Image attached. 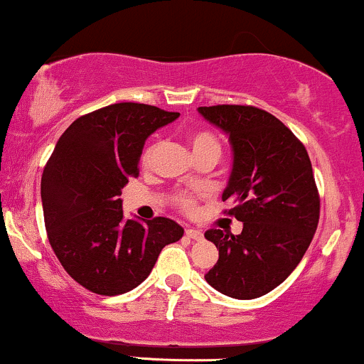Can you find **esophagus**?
I'll return each instance as SVG.
<instances>
[{
  "instance_id": "obj_1",
  "label": "esophagus",
  "mask_w": 364,
  "mask_h": 364,
  "mask_svg": "<svg viewBox=\"0 0 364 364\" xmlns=\"http://www.w3.org/2000/svg\"><path fill=\"white\" fill-rule=\"evenodd\" d=\"M186 235L193 240H201L203 239V232L196 230V228H186Z\"/></svg>"
}]
</instances>
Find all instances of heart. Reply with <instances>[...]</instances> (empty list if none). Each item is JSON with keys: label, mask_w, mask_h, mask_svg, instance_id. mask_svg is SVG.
<instances>
[{"label": "heart", "mask_w": 364, "mask_h": 364, "mask_svg": "<svg viewBox=\"0 0 364 364\" xmlns=\"http://www.w3.org/2000/svg\"><path fill=\"white\" fill-rule=\"evenodd\" d=\"M189 142H191V146H193L194 154L201 153V151H206V149H216L220 153L218 139H216L211 132H208V130H194V132H191ZM158 148H160V142H158V139H153V141H149L148 144H146V148L141 154L142 165L148 166L149 163L153 161ZM175 204H177L178 208H182L183 211H191L196 204V198L191 193H178V194H175Z\"/></svg>", "instance_id": "b5f03b06"}]
</instances>
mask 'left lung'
I'll return each instance as SVG.
<instances>
[{
	"mask_svg": "<svg viewBox=\"0 0 364 364\" xmlns=\"http://www.w3.org/2000/svg\"><path fill=\"white\" fill-rule=\"evenodd\" d=\"M198 112L222 129L232 146V171L223 201L242 222L239 235L210 228L218 261L204 275L234 299H256L287 279L316 232L320 196L308 151L284 124L256 106H201Z\"/></svg>",
	"mask_w": 364,
	"mask_h": 364,
	"instance_id": "8db88e82",
	"label": "left lung"
}]
</instances>
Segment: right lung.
<instances>
[{"instance_id":"right-lung-1","label":"right lung","mask_w":364,"mask_h":364,"mask_svg":"<svg viewBox=\"0 0 364 364\" xmlns=\"http://www.w3.org/2000/svg\"><path fill=\"white\" fill-rule=\"evenodd\" d=\"M181 113L117 103L79 117L61 134L41 178L44 225L61 267L101 296L148 279L161 249L182 239L170 218L125 220L122 189L139 175L144 142Z\"/></svg>"}]
</instances>
